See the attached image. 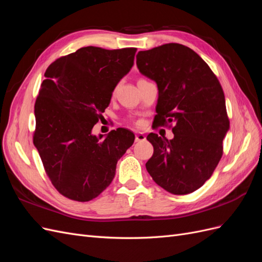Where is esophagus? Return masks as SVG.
<instances>
[{
  "instance_id": "1",
  "label": "esophagus",
  "mask_w": 262,
  "mask_h": 262,
  "mask_svg": "<svg viewBox=\"0 0 262 262\" xmlns=\"http://www.w3.org/2000/svg\"><path fill=\"white\" fill-rule=\"evenodd\" d=\"M145 140V136L143 133H138L136 134V142H141Z\"/></svg>"
}]
</instances>
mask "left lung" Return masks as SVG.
<instances>
[{
  "instance_id": "left-lung-1",
  "label": "left lung",
  "mask_w": 262,
  "mask_h": 262,
  "mask_svg": "<svg viewBox=\"0 0 262 262\" xmlns=\"http://www.w3.org/2000/svg\"><path fill=\"white\" fill-rule=\"evenodd\" d=\"M137 66L157 85L155 125L175 123L171 140L147 136L154 153L146 169L166 191L191 193L212 176L223 154L229 130L223 90L200 55L179 43L138 52Z\"/></svg>"
}]
</instances>
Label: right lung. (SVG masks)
I'll return each instance as SVG.
<instances>
[{
	"label": "right lung",
	"mask_w": 262,
	"mask_h": 262,
	"mask_svg": "<svg viewBox=\"0 0 262 262\" xmlns=\"http://www.w3.org/2000/svg\"><path fill=\"white\" fill-rule=\"evenodd\" d=\"M136 52L84 47L46 71L35 104L34 145L54 188L71 200L86 202L104 191L136 139L124 128L105 138L92 133Z\"/></svg>",
	"instance_id": "1"
}]
</instances>
